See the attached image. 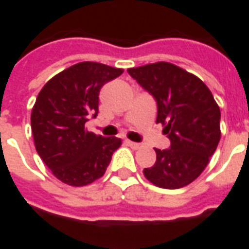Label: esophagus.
I'll list each match as a JSON object with an SVG mask.
<instances>
[{"mask_svg": "<svg viewBox=\"0 0 249 249\" xmlns=\"http://www.w3.org/2000/svg\"><path fill=\"white\" fill-rule=\"evenodd\" d=\"M126 144H128V145L129 146H132V148H133V149H140L141 146V144H139V142H133V141H126Z\"/></svg>", "mask_w": 249, "mask_h": 249, "instance_id": "1", "label": "esophagus"}]
</instances>
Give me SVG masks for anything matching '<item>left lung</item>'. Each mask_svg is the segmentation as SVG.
I'll list each match as a JSON object with an SVG mask.
<instances>
[{
	"instance_id": "obj_1",
	"label": "left lung",
	"mask_w": 249,
	"mask_h": 249,
	"mask_svg": "<svg viewBox=\"0 0 249 249\" xmlns=\"http://www.w3.org/2000/svg\"><path fill=\"white\" fill-rule=\"evenodd\" d=\"M128 73L155 97L156 123L164 125L171 148L157 149L156 162L144 169L152 184L178 189L208 165L220 141V108L198 77L171 62L130 68Z\"/></svg>"
}]
</instances>
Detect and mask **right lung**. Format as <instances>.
<instances>
[{
	"label": "right lung",
	"instance_id": "add662e5",
	"mask_svg": "<svg viewBox=\"0 0 249 249\" xmlns=\"http://www.w3.org/2000/svg\"><path fill=\"white\" fill-rule=\"evenodd\" d=\"M123 69L100 62H78L52 77L37 96L30 123L36 151L62 183L82 187L103 176L117 137H103L85 129L98 113V93Z\"/></svg>",
	"mask_w": 249,
	"mask_h": 249
}]
</instances>
